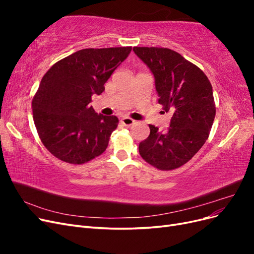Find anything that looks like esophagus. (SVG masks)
Wrapping results in <instances>:
<instances>
[{
	"label": "esophagus",
	"mask_w": 254,
	"mask_h": 254,
	"mask_svg": "<svg viewBox=\"0 0 254 254\" xmlns=\"http://www.w3.org/2000/svg\"><path fill=\"white\" fill-rule=\"evenodd\" d=\"M121 122H122V124L124 125V126H131V125L134 124L135 121H133L132 119H130L128 117H124V118L121 120Z\"/></svg>",
	"instance_id": "obj_1"
}]
</instances>
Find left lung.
I'll use <instances>...</instances> for the list:
<instances>
[{
	"mask_svg": "<svg viewBox=\"0 0 254 254\" xmlns=\"http://www.w3.org/2000/svg\"><path fill=\"white\" fill-rule=\"evenodd\" d=\"M155 77L158 103L172 112L170 128L150 133L139 145L146 162L161 171L186 164L209 137L216 114L213 89L206 75L179 53L164 48H133Z\"/></svg>",
	"mask_w": 254,
	"mask_h": 254,
	"instance_id": "left-lung-1",
	"label": "left lung"
}]
</instances>
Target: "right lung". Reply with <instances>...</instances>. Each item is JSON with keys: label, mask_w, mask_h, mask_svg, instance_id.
Instances as JSON below:
<instances>
[{"label": "right lung", "mask_w": 254, "mask_h": 254, "mask_svg": "<svg viewBox=\"0 0 254 254\" xmlns=\"http://www.w3.org/2000/svg\"><path fill=\"white\" fill-rule=\"evenodd\" d=\"M130 52L131 47L83 49L45 73L32 108L38 134L53 156L83 164L106 150L119 119L98 114L89 104Z\"/></svg>", "instance_id": "right-lung-1"}]
</instances>
